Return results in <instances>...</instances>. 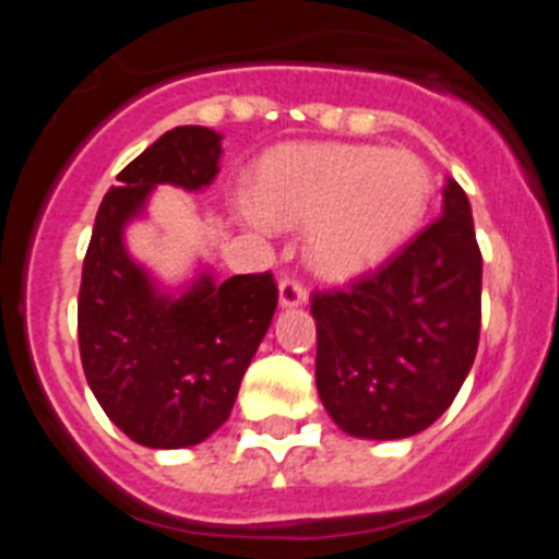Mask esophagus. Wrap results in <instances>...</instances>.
Returning <instances> with one entry per match:
<instances>
[{"instance_id": "esophagus-1", "label": "esophagus", "mask_w": 559, "mask_h": 559, "mask_svg": "<svg viewBox=\"0 0 559 559\" xmlns=\"http://www.w3.org/2000/svg\"><path fill=\"white\" fill-rule=\"evenodd\" d=\"M305 285L299 283V280H294V276H285L283 283H280V305L283 308H299V305L305 302Z\"/></svg>"}]
</instances>
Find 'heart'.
<instances>
[{
  "mask_svg": "<svg viewBox=\"0 0 559 559\" xmlns=\"http://www.w3.org/2000/svg\"><path fill=\"white\" fill-rule=\"evenodd\" d=\"M431 201V173L408 151L290 145L263 162L260 199L240 195L257 231L308 224L305 249L324 276H355L406 243Z\"/></svg>",
  "mask_w": 559,
  "mask_h": 559,
  "instance_id": "obj_1",
  "label": "heart"
}]
</instances>
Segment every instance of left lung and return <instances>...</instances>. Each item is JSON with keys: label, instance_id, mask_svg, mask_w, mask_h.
Here are the masks:
<instances>
[{"label": "left lung", "instance_id": "8db88e82", "mask_svg": "<svg viewBox=\"0 0 559 559\" xmlns=\"http://www.w3.org/2000/svg\"><path fill=\"white\" fill-rule=\"evenodd\" d=\"M442 215L347 288L316 290V389L341 431L406 439L437 423L471 372L481 251L471 201L448 179Z\"/></svg>", "mask_w": 559, "mask_h": 559}]
</instances>
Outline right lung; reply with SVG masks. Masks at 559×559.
Wrapping results in <instances>:
<instances>
[{
  "label": "right lung",
  "instance_id": "right-lung-1",
  "mask_svg": "<svg viewBox=\"0 0 559 559\" xmlns=\"http://www.w3.org/2000/svg\"><path fill=\"white\" fill-rule=\"evenodd\" d=\"M221 133L179 126L117 176L97 210L78 294V344L88 389L114 426L145 448H190L229 419L237 389L276 310V283L199 274L165 294L122 231L156 185L204 190L218 176Z\"/></svg>",
  "mask_w": 559,
  "mask_h": 559
}]
</instances>
